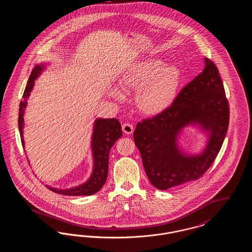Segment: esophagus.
<instances>
[{
    "mask_svg": "<svg viewBox=\"0 0 252 252\" xmlns=\"http://www.w3.org/2000/svg\"><path fill=\"white\" fill-rule=\"evenodd\" d=\"M122 129H123L124 133H126V134H132L133 130H134V127H133L131 124L126 123L122 126Z\"/></svg>",
    "mask_w": 252,
    "mask_h": 252,
    "instance_id": "34e87169",
    "label": "esophagus"
}]
</instances>
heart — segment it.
Returning a JSON list of instances; mask_svg holds the SVG:
<instances>
[{"instance_id": "heart-1", "label": "heart", "mask_w": 252, "mask_h": 252, "mask_svg": "<svg viewBox=\"0 0 252 252\" xmlns=\"http://www.w3.org/2000/svg\"><path fill=\"white\" fill-rule=\"evenodd\" d=\"M181 74L175 65H165L159 59L139 61L123 76L126 88L138 89L137 104L145 113L155 114L164 110L173 102L180 83ZM109 94L121 99L123 94L116 88Z\"/></svg>"}]
</instances>
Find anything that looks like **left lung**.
I'll use <instances>...</instances> for the list:
<instances>
[{
    "label": "left lung",
    "mask_w": 252,
    "mask_h": 252,
    "mask_svg": "<svg viewBox=\"0 0 252 252\" xmlns=\"http://www.w3.org/2000/svg\"><path fill=\"white\" fill-rule=\"evenodd\" d=\"M228 120L223 82L215 63L205 58L203 72L181 90L169 108L137 124L133 138L151 184L167 190L198 180L216 159ZM188 126L206 136L205 146L195 155L185 152L178 141Z\"/></svg>",
    "instance_id": "1"
}]
</instances>
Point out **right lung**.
<instances>
[{"mask_svg":"<svg viewBox=\"0 0 252 252\" xmlns=\"http://www.w3.org/2000/svg\"><path fill=\"white\" fill-rule=\"evenodd\" d=\"M46 63H41L39 65H36L34 68L25 87L23 101L20 104L18 123L22 144L24 147V116L25 108L27 106V101L31 94V92L33 91L36 78L46 69ZM122 135L123 132L121 129V124L117 119L96 118L94 123V129L91 141L94 167L89 180L80 185L68 189L54 188L49 185H46V187L53 192L65 195H92L98 192L105 184L108 177L109 150L112 145L116 143V141L122 137Z\"/></svg>","mask_w":252,"mask_h":252,"instance_id":"add662e5","label":"right lung"}]
</instances>
